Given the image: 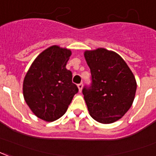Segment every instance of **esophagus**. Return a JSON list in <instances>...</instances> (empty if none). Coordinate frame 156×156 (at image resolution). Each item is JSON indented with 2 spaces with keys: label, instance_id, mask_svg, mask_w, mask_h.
Listing matches in <instances>:
<instances>
[{
  "label": "esophagus",
  "instance_id": "1",
  "mask_svg": "<svg viewBox=\"0 0 156 156\" xmlns=\"http://www.w3.org/2000/svg\"><path fill=\"white\" fill-rule=\"evenodd\" d=\"M83 83H81L78 84V90H79V92H80V93H81V92H82V89H83Z\"/></svg>",
  "mask_w": 156,
  "mask_h": 156
}]
</instances>
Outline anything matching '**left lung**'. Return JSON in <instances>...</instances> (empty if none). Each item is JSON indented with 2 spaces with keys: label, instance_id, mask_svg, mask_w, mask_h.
I'll return each instance as SVG.
<instances>
[{
  "label": "left lung",
  "instance_id": "obj_1",
  "mask_svg": "<svg viewBox=\"0 0 156 156\" xmlns=\"http://www.w3.org/2000/svg\"><path fill=\"white\" fill-rule=\"evenodd\" d=\"M84 57L90 68L92 83L83 88L90 116L109 124L122 118L133 103L136 81L124 59L103 48L86 50Z\"/></svg>",
  "mask_w": 156,
  "mask_h": 156
}]
</instances>
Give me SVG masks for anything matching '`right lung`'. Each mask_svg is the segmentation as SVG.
<instances>
[{
  "label": "right lung",
  "instance_id": "1",
  "mask_svg": "<svg viewBox=\"0 0 156 156\" xmlns=\"http://www.w3.org/2000/svg\"><path fill=\"white\" fill-rule=\"evenodd\" d=\"M70 49L53 45L38 55L23 83V95L30 110L40 119L54 122L66 112L78 92L66 64Z\"/></svg>",
  "mask_w": 156,
  "mask_h": 156
}]
</instances>
